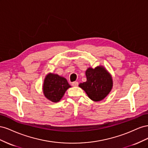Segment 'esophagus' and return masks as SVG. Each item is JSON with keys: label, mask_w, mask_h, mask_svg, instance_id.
<instances>
[{"label": "esophagus", "mask_w": 148, "mask_h": 148, "mask_svg": "<svg viewBox=\"0 0 148 148\" xmlns=\"http://www.w3.org/2000/svg\"><path fill=\"white\" fill-rule=\"evenodd\" d=\"M73 86H78V82H74L72 83Z\"/></svg>", "instance_id": "34e87169"}]
</instances>
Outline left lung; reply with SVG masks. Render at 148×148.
Instances as JSON below:
<instances>
[{"mask_svg":"<svg viewBox=\"0 0 148 148\" xmlns=\"http://www.w3.org/2000/svg\"><path fill=\"white\" fill-rule=\"evenodd\" d=\"M86 82L80 83L79 86L86 92L93 101H100L109 95L113 86L111 75L102 66L95 69L88 68L86 71Z\"/></svg>","mask_w":148,"mask_h":148,"instance_id":"obj_1","label":"left lung"}]
</instances>
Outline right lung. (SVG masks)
I'll use <instances>...</instances> for the list:
<instances>
[{
	"label": "right lung",
	"mask_w": 148,
	"mask_h": 148,
	"mask_svg": "<svg viewBox=\"0 0 148 148\" xmlns=\"http://www.w3.org/2000/svg\"><path fill=\"white\" fill-rule=\"evenodd\" d=\"M70 87L65 78L50 73L44 79L42 90L44 96L47 99L53 102H57L60 101L65 91Z\"/></svg>",
	"instance_id": "1"
}]
</instances>
